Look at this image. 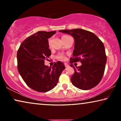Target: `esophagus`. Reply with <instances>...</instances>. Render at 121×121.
Masks as SVG:
<instances>
[{
	"instance_id": "obj_1",
	"label": "esophagus",
	"mask_w": 121,
	"mask_h": 121,
	"mask_svg": "<svg viewBox=\"0 0 121 121\" xmlns=\"http://www.w3.org/2000/svg\"><path fill=\"white\" fill-rule=\"evenodd\" d=\"M64 65H65V67H68L69 66V65L67 63H64Z\"/></svg>"
}]
</instances>
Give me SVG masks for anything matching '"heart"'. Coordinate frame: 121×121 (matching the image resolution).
Here are the masks:
<instances>
[{
	"label": "heart",
	"instance_id": "1",
	"mask_svg": "<svg viewBox=\"0 0 121 121\" xmlns=\"http://www.w3.org/2000/svg\"><path fill=\"white\" fill-rule=\"evenodd\" d=\"M70 37V36H68V35H63L62 37V39H67V38ZM48 45L50 46H51V39H48ZM57 58L58 59H60V60H65L66 59V58H65V56L62 53H59L58 55L57 56Z\"/></svg>",
	"mask_w": 121,
	"mask_h": 121
}]
</instances>
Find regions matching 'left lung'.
I'll return each instance as SVG.
<instances>
[{
  "mask_svg": "<svg viewBox=\"0 0 121 121\" xmlns=\"http://www.w3.org/2000/svg\"><path fill=\"white\" fill-rule=\"evenodd\" d=\"M74 39V49L70 58V67L74 69L71 77L73 85L82 90L93 88L103 77L107 61L105 46L94 33L83 29L63 30ZM80 61L82 65L75 69L72 64Z\"/></svg>",
  "mask_w": 121,
  "mask_h": 121,
  "instance_id": "1",
  "label": "left lung"
}]
</instances>
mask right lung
<instances>
[{
  "mask_svg": "<svg viewBox=\"0 0 121 121\" xmlns=\"http://www.w3.org/2000/svg\"><path fill=\"white\" fill-rule=\"evenodd\" d=\"M56 31H39L21 43L17 53V69L25 83L33 90L47 92L57 85L63 63L58 61L52 67L44 65L51 55L48 39Z\"/></svg>",
  "mask_w": 121,
  "mask_h": 121,
  "instance_id": "1",
  "label": "right lung"
}]
</instances>
